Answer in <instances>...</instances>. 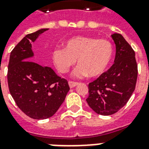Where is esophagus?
I'll use <instances>...</instances> for the list:
<instances>
[{"instance_id": "1", "label": "esophagus", "mask_w": 149, "mask_h": 149, "mask_svg": "<svg viewBox=\"0 0 149 149\" xmlns=\"http://www.w3.org/2000/svg\"><path fill=\"white\" fill-rule=\"evenodd\" d=\"M77 85H78V83L77 82H73V81H69V86H70V88H72V87H74Z\"/></svg>"}]
</instances>
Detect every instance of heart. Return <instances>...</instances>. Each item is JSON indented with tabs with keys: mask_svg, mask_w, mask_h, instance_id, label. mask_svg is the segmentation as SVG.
Returning <instances> with one entry per match:
<instances>
[{
	"mask_svg": "<svg viewBox=\"0 0 149 149\" xmlns=\"http://www.w3.org/2000/svg\"><path fill=\"white\" fill-rule=\"evenodd\" d=\"M113 54L112 43L107 39L90 36H75L68 39L64 48H56L52 52V59L62 73L69 72L77 59L78 67L74 76L98 77L108 68Z\"/></svg>",
	"mask_w": 149,
	"mask_h": 149,
	"instance_id": "obj_1",
	"label": "heart"
}]
</instances>
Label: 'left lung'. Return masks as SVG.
<instances>
[{"instance_id":"1","label":"left lung","mask_w":149,"mask_h":149,"mask_svg":"<svg viewBox=\"0 0 149 149\" xmlns=\"http://www.w3.org/2000/svg\"><path fill=\"white\" fill-rule=\"evenodd\" d=\"M116 45L114 63L107 71L88 85L86 102L93 111L100 115L118 112L134 92L138 77L135 53L120 34L111 36Z\"/></svg>"}]
</instances>
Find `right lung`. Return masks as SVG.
Listing matches in <instances>:
<instances>
[{"mask_svg":"<svg viewBox=\"0 0 149 149\" xmlns=\"http://www.w3.org/2000/svg\"><path fill=\"white\" fill-rule=\"evenodd\" d=\"M48 29L29 34L10 55L8 84L10 95L22 111L33 119H46L58 111L70 91L66 79L48 66L32 60L31 43Z\"/></svg>","mask_w":149,"mask_h":149,"instance_id":"obj_1","label":"right lung"}]
</instances>
